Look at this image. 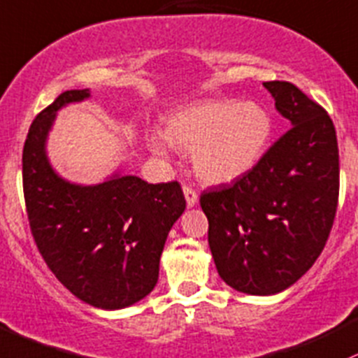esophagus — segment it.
Instances as JSON below:
<instances>
[{
    "label": "esophagus",
    "mask_w": 358,
    "mask_h": 358,
    "mask_svg": "<svg viewBox=\"0 0 358 358\" xmlns=\"http://www.w3.org/2000/svg\"><path fill=\"white\" fill-rule=\"evenodd\" d=\"M182 191H184V196H186L187 206H189V208H193L196 203H198V193H196L191 186H184Z\"/></svg>",
    "instance_id": "obj_1"
}]
</instances>
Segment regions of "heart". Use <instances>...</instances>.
Listing matches in <instances>:
<instances>
[{
	"label": "heart",
	"mask_w": 358,
	"mask_h": 358,
	"mask_svg": "<svg viewBox=\"0 0 358 358\" xmlns=\"http://www.w3.org/2000/svg\"><path fill=\"white\" fill-rule=\"evenodd\" d=\"M165 136L153 133L150 145L165 153L169 143L193 153L198 178L227 184L251 172L266 153L273 134L270 113L257 102L215 99L189 106L165 122Z\"/></svg>",
	"instance_id": "obj_1"
}]
</instances>
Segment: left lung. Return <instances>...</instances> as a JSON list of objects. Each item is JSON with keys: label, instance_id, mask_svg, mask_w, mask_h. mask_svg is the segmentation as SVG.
<instances>
[{"label": "left lung", "instance_id": "left-lung-1", "mask_svg": "<svg viewBox=\"0 0 358 358\" xmlns=\"http://www.w3.org/2000/svg\"><path fill=\"white\" fill-rule=\"evenodd\" d=\"M263 85L292 128L251 172L199 198L218 275L251 295L278 294L313 266L331 232L340 193L331 117L292 83Z\"/></svg>", "mask_w": 358, "mask_h": 358}]
</instances>
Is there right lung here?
<instances>
[{
  "label": "right lung",
  "mask_w": 358,
  "mask_h": 358,
  "mask_svg": "<svg viewBox=\"0 0 358 358\" xmlns=\"http://www.w3.org/2000/svg\"><path fill=\"white\" fill-rule=\"evenodd\" d=\"M88 97L87 88L63 92L34 119L22 155L27 217L45 264L73 295L101 309H122L157 285L165 239L186 199L178 180L148 184L116 174L78 186L52 171L45 138L56 113Z\"/></svg>",
  "instance_id": "1"
}]
</instances>
